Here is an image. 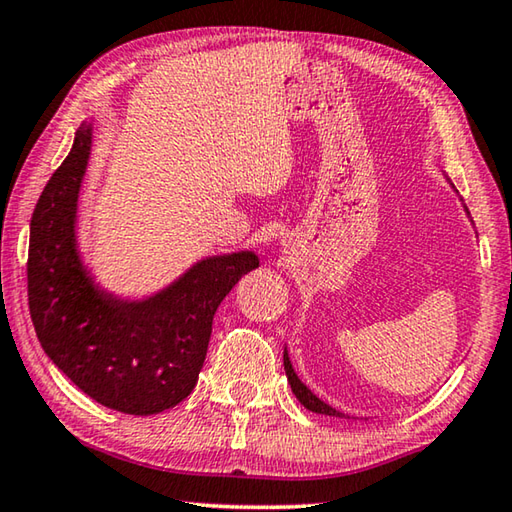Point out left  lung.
<instances>
[{
  "label": "left lung",
  "instance_id": "8db88e82",
  "mask_svg": "<svg viewBox=\"0 0 512 512\" xmlns=\"http://www.w3.org/2000/svg\"><path fill=\"white\" fill-rule=\"evenodd\" d=\"M465 212H467V207H465ZM467 216H470V212H467ZM284 370H287V379H289V384H291V391H293V395L298 397V402H300L302 406H305V409L314 411V413L336 415V418H343L345 413L336 411L334 406L325 404L323 400H320V397H316L314 393L309 391V388H307L305 384H302L300 377L296 375V370H293V366H291V359H289V352H287V350H284Z\"/></svg>",
  "mask_w": 512,
  "mask_h": 512
}]
</instances>
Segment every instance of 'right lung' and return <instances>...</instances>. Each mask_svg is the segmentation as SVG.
Returning a JSON list of instances; mask_svg holds the SVG:
<instances>
[{
    "mask_svg": "<svg viewBox=\"0 0 512 512\" xmlns=\"http://www.w3.org/2000/svg\"><path fill=\"white\" fill-rule=\"evenodd\" d=\"M90 151L92 124L83 121L33 210L31 320L47 357L85 395L121 413L153 415L194 391L216 309L259 257L253 250L203 257L153 296H112L94 282L76 239Z\"/></svg>",
    "mask_w": 512,
    "mask_h": 512,
    "instance_id": "add662e5",
    "label": "right lung"
}]
</instances>
